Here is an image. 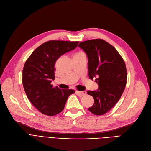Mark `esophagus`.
Wrapping results in <instances>:
<instances>
[{
  "label": "esophagus",
  "mask_w": 151,
  "mask_h": 151,
  "mask_svg": "<svg viewBox=\"0 0 151 151\" xmlns=\"http://www.w3.org/2000/svg\"><path fill=\"white\" fill-rule=\"evenodd\" d=\"M76 93L78 96H79L80 97L86 95V91H76Z\"/></svg>",
  "instance_id": "esophagus-1"
}]
</instances>
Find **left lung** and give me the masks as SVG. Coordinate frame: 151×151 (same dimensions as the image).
Returning <instances> with one entry per match:
<instances>
[{
  "label": "left lung",
  "mask_w": 151,
  "mask_h": 151,
  "mask_svg": "<svg viewBox=\"0 0 151 151\" xmlns=\"http://www.w3.org/2000/svg\"><path fill=\"white\" fill-rule=\"evenodd\" d=\"M88 58V75L95 78L96 91H88L94 103L88 110L95 115L106 113L118 102L123 93L127 81L124 61L116 48L102 39H93L78 45Z\"/></svg>",
  "instance_id": "8db88e82"
}]
</instances>
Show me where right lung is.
<instances>
[{
  "label": "right lung",
  "instance_id": "add662e5",
  "mask_svg": "<svg viewBox=\"0 0 151 151\" xmlns=\"http://www.w3.org/2000/svg\"><path fill=\"white\" fill-rule=\"evenodd\" d=\"M78 42L51 40L37 48L25 61L22 83L27 98L42 114L54 116L64 109L73 90H61L51 85L55 64L61 55L75 49Z\"/></svg>",
  "mask_w": 151,
  "mask_h": 151
}]
</instances>
